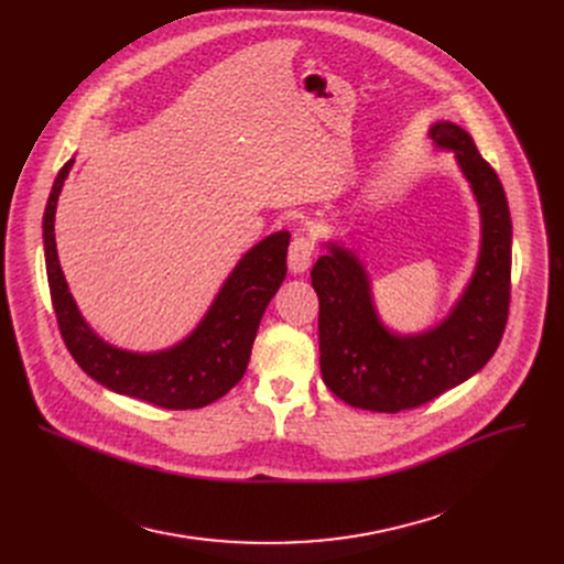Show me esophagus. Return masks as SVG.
<instances>
[{
	"label": "esophagus",
	"mask_w": 564,
	"mask_h": 564,
	"mask_svg": "<svg viewBox=\"0 0 564 564\" xmlns=\"http://www.w3.org/2000/svg\"><path fill=\"white\" fill-rule=\"evenodd\" d=\"M315 256V242L306 232H297L292 237L290 251H288V264L294 274H302L308 270V264Z\"/></svg>",
	"instance_id": "esophagus-1"
}]
</instances>
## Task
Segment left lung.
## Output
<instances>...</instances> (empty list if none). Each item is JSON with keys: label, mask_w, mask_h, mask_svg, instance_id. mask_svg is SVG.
Masks as SVG:
<instances>
[{"label": "left lung", "mask_w": 564, "mask_h": 564, "mask_svg": "<svg viewBox=\"0 0 564 564\" xmlns=\"http://www.w3.org/2000/svg\"><path fill=\"white\" fill-rule=\"evenodd\" d=\"M434 143L457 153L482 213V251L464 297L436 329L400 338L381 327L364 267L332 247L311 272L319 300V368L329 391L381 413L416 409L476 375L506 332L512 290V221L498 173L473 137L436 123Z\"/></svg>", "instance_id": "1"}]
</instances>
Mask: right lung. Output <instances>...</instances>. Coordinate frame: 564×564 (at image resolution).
I'll use <instances>...</instances> for the list:
<instances>
[{"mask_svg":"<svg viewBox=\"0 0 564 564\" xmlns=\"http://www.w3.org/2000/svg\"><path fill=\"white\" fill-rule=\"evenodd\" d=\"M75 160L52 185L43 215L45 270L62 338L77 366L109 391L164 409H200L242 379L262 313L288 272L285 230L256 245L224 283L210 313L181 345L160 354H132L102 343L86 327L64 279L54 245L56 198Z\"/></svg>","mask_w":564,"mask_h":564,"instance_id":"add662e5","label":"right lung"}]
</instances>
